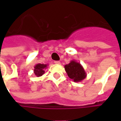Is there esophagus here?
I'll return each mask as SVG.
<instances>
[{
  "mask_svg": "<svg viewBox=\"0 0 121 121\" xmlns=\"http://www.w3.org/2000/svg\"><path fill=\"white\" fill-rule=\"evenodd\" d=\"M54 63H55L56 65H60V61H58V60H56V61H54Z\"/></svg>",
  "mask_w": 121,
  "mask_h": 121,
  "instance_id": "obj_1",
  "label": "esophagus"
}]
</instances>
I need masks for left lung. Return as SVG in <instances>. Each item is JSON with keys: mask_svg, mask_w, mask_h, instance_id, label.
<instances>
[{"mask_svg": "<svg viewBox=\"0 0 121 121\" xmlns=\"http://www.w3.org/2000/svg\"><path fill=\"white\" fill-rule=\"evenodd\" d=\"M65 71L69 78L74 82H80L87 76L86 71L81 64L75 60H71L70 63L65 65Z\"/></svg>", "mask_w": 121, "mask_h": 121, "instance_id": "8db88e82", "label": "left lung"}]
</instances>
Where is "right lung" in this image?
Wrapping results in <instances>:
<instances>
[{
  "label": "right lung",
  "instance_id": "obj_1",
  "mask_svg": "<svg viewBox=\"0 0 121 121\" xmlns=\"http://www.w3.org/2000/svg\"><path fill=\"white\" fill-rule=\"evenodd\" d=\"M47 64H40L38 63L35 65L34 69V73L36 77H41L43 74H44V70L47 68Z\"/></svg>",
  "mask_w": 121,
  "mask_h": 121
}]
</instances>
